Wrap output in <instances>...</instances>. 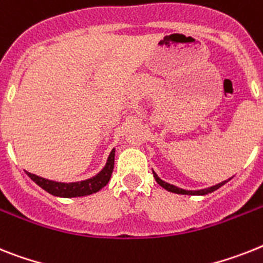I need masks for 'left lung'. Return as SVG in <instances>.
<instances>
[{"instance_id":"obj_1","label":"left lung","mask_w":263,"mask_h":263,"mask_svg":"<svg viewBox=\"0 0 263 263\" xmlns=\"http://www.w3.org/2000/svg\"><path fill=\"white\" fill-rule=\"evenodd\" d=\"M153 175H155V179L156 181H157L160 185L162 186V188H165L166 191H169V192H173V194H179V195H207V194H211V192H214V191H216L218 188H220L222 185H224L229 180H226V181H222L220 184H216V185L214 186H210V188H207V190H200V191H185V190H181V188H177V186L172 185V184L169 183H165V181H162L160 177H158L157 175H156L155 172H153Z\"/></svg>"}]
</instances>
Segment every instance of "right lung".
<instances>
[{
  "label": "right lung",
  "mask_w": 263,
  "mask_h": 263,
  "mask_svg": "<svg viewBox=\"0 0 263 263\" xmlns=\"http://www.w3.org/2000/svg\"><path fill=\"white\" fill-rule=\"evenodd\" d=\"M114 156H116V151L112 149L110 156L107 158L106 166L102 169V172L98 173L95 177L84 181H79V183H56V181H51V180L43 179L39 176L33 175V173L27 172L30 179L33 180L34 183L41 186L43 190L47 191L48 194L53 195V196L60 197H78V196H86V195H91L102 190L106 184L108 183V180L111 177L112 169H114Z\"/></svg>",
  "instance_id": "right-lung-1"
}]
</instances>
